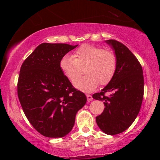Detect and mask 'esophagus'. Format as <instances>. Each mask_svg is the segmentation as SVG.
I'll use <instances>...</instances> for the list:
<instances>
[{
  "instance_id": "esophagus-1",
  "label": "esophagus",
  "mask_w": 160,
  "mask_h": 160,
  "mask_svg": "<svg viewBox=\"0 0 160 160\" xmlns=\"http://www.w3.org/2000/svg\"><path fill=\"white\" fill-rule=\"evenodd\" d=\"M87 101L88 102H90V101H92V95H87Z\"/></svg>"
}]
</instances>
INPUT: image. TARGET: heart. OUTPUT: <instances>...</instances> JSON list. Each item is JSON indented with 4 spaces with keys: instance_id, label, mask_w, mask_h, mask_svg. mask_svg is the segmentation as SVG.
Listing matches in <instances>:
<instances>
[{
    "instance_id": "1",
    "label": "heart",
    "mask_w": 160,
    "mask_h": 160,
    "mask_svg": "<svg viewBox=\"0 0 160 160\" xmlns=\"http://www.w3.org/2000/svg\"><path fill=\"white\" fill-rule=\"evenodd\" d=\"M117 67V58L112 51L91 44L82 45L73 56L65 55L60 62L61 71L71 82L79 77L84 68L86 75L75 80L73 84L86 92L95 89L99 83L108 84L114 76Z\"/></svg>"
}]
</instances>
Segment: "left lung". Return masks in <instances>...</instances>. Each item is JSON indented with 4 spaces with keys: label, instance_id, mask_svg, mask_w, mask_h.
<instances>
[{
    "label": "left lung",
    "instance_id": "1",
    "mask_svg": "<svg viewBox=\"0 0 160 160\" xmlns=\"http://www.w3.org/2000/svg\"><path fill=\"white\" fill-rule=\"evenodd\" d=\"M106 43L117 56V70L108 84L92 98L103 101L105 106L102 113L96 117L98 127L112 135L125 131L136 119L143 101L144 80L141 64L126 46L111 39ZM107 91L112 94L106 97Z\"/></svg>",
    "mask_w": 160,
    "mask_h": 160
}]
</instances>
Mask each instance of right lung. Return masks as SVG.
Here are the masks:
<instances>
[{"label":"right lung","instance_id":"1","mask_svg":"<svg viewBox=\"0 0 160 160\" xmlns=\"http://www.w3.org/2000/svg\"><path fill=\"white\" fill-rule=\"evenodd\" d=\"M78 45L43 43L22 65L18 98L32 127L43 136L62 138L75 123L87 97L73 87L60 68L63 57Z\"/></svg>","mask_w":160,"mask_h":160}]
</instances>
